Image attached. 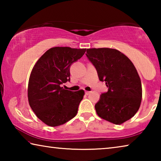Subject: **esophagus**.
<instances>
[{"mask_svg":"<svg viewBox=\"0 0 161 161\" xmlns=\"http://www.w3.org/2000/svg\"><path fill=\"white\" fill-rule=\"evenodd\" d=\"M90 93H91V92H88V91H86V92H85V94H86V95L90 94Z\"/></svg>","mask_w":161,"mask_h":161,"instance_id":"esophagus-1","label":"esophagus"}]
</instances>
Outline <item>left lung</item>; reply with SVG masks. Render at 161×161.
Segmentation results:
<instances>
[{"instance_id":"obj_1","label":"left lung","mask_w":161,"mask_h":161,"mask_svg":"<svg viewBox=\"0 0 161 161\" xmlns=\"http://www.w3.org/2000/svg\"><path fill=\"white\" fill-rule=\"evenodd\" d=\"M86 55L108 87L95 104L98 116L116 125L132 118L142 99L141 79L132 62L111 48L87 49Z\"/></svg>"}]
</instances>
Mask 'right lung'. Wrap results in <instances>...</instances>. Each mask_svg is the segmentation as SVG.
<instances>
[{"label": "right lung", "mask_w": 161, "mask_h": 161, "mask_svg": "<svg viewBox=\"0 0 161 161\" xmlns=\"http://www.w3.org/2000/svg\"><path fill=\"white\" fill-rule=\"evenodd\" d=\"M85 52L86 49L69 47L50 48L32 68L28 88L29 104L48 126H60L77 115L84 90H67L61 84L70 81V66Z\"/></svg>", "instance_id": "right-lung-1"}]
</instances>
